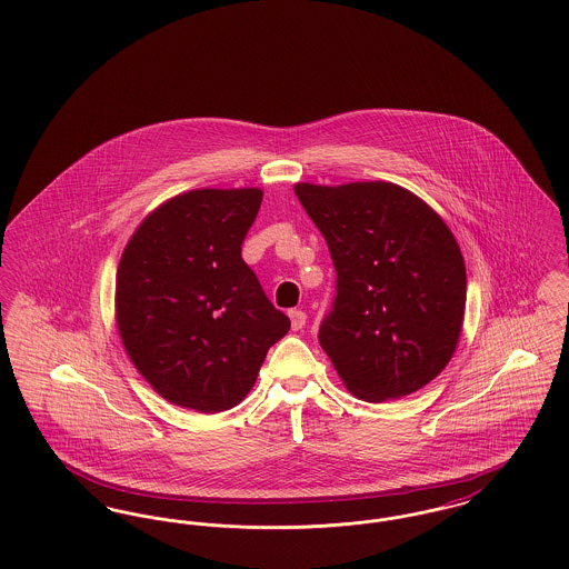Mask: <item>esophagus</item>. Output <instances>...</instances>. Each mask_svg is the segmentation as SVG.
I'll return each mask as SVG.
<instances>
[{
	"mask_svg": "<svg viewBox=\"0 0 569 569\" xmlns=\"http://www.w3.org/2000/svg\"><path fill=\"white\" fill-rule=\"evenodd\" d=\"M290 325H292V330H300L305 322H307V316H305V311H300V309H292L290 313Z\"/></svg>",
	"mask_w": 569,
	"mask_h": 569,
	"instance_id": "1",
	"label": "esophagus"
}]
</instances>
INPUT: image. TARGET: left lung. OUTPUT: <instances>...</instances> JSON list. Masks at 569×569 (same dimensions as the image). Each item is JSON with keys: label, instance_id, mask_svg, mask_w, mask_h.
I'll return each instance as SVG.
<instances>
[{"label": "left lung", "instance_id": "left-lung-1", "mask_svg": "<svg viewBox=\"0 0 569 569\" xmlns=\"http://www.w3.org/2000/svg\"><path fill=\"white\" fill-rule=\"evenodd\" d=\"M335 271L320 346L353 397L401 399L441 373L459 341L467 277L441 217L392 183H298Z\"/></svg>", "mask_w": 569, "mask_h": 569}]
</instances>
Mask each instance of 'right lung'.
Masks as SVG:
<instances>
[{
	"mask_svg": "<svg viewBox=\"0 0 569 569\" xmlns=\"http://www.w3.org/2000/svg\"><path fill=\"white\" fill-rule=\"evenodd\" d=\"M262 191L196 190L147 217L117 271V326L163 399L202 413L241 403L290 328L241 256Z\"/></svg>",
	"mask_w": 569,
	"mask_h": 569,
	"instance_id": "add662e5",
	"label": "right lung"
}]
</instances>
